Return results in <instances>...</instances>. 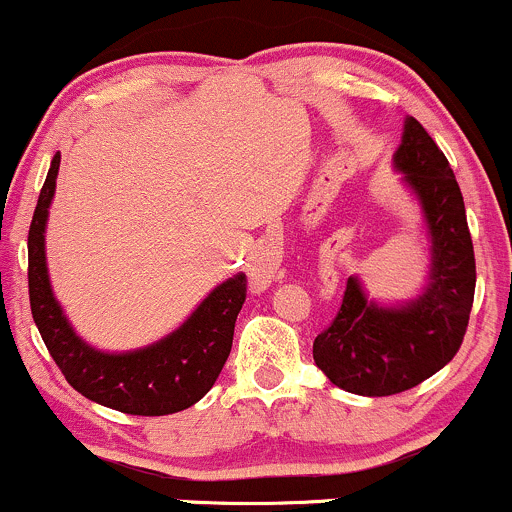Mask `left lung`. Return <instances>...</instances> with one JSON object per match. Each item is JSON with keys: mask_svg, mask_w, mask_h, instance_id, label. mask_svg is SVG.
<instances>
[{"mask_svg": "<svg viewBox=\"0 0 512 512\" xmlns=\"http://www.w3.org/2000/svg\"><path fill=\"white\" fill-rule=\"evenodd\" d=\"M395 170L415 192L430 241V276L400 305L368 300L356 276L346 280L337 317L312 344L315 364L337 388L368 398L403 393L454 359L469 327L476 258L464 197L447 156L425 126L405 119Z\"/></svg>", "mask_w": 512, "mask_h": 512, "instance_id": "1", "label": "left lung"}]
</instances>
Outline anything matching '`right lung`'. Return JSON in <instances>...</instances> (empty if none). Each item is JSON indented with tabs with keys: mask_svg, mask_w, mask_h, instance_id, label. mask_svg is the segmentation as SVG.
Listing matches in <instances>:
<instances>
[{
	"mask_svg": "<svg viewBox=\"0 0 512 512\" xmlns=\"http://www.w3.org/2000/svg\"><path fill=\"white\" fill-rule=\"evenodd\" d=\"M60 153L48 168L29 229L31 315L65 381L85 398L126 415L180 412L214 386L232 351L234 324L246 300V276L227 278L168 337L144 349L109 354L78 337L56 300L46 266L48 207L56 195Z\"/></svg>",
	"mask_w": 512,
	"mask_h": 512,
	"instance_id": "right-lung-1",
	"label": "right lung"
}]
</instances>
